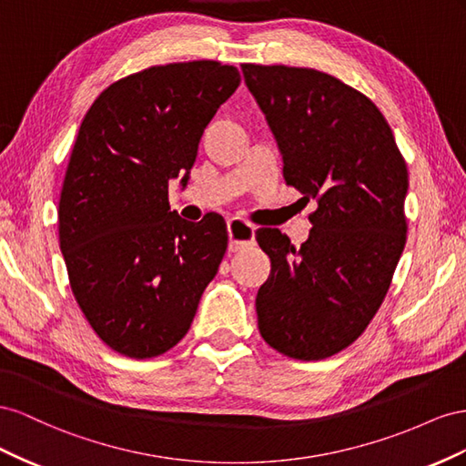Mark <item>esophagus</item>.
I'll list each match as a JSON object with an SVG mask.
<instances>
[{
	"label": "esophagus",
	"mask_w": 466,
	"mask_h": 466,
	"mask_svg": "<svg viewBox=\"0 0 466 466\" xmlns=\"http://www.w3.org/2000/svg\"><path fill=\"white\" fill-rule=\"evenodd\" d=\"M226 228H228V249L230 251H240L244 248L256 246V226L242 218H230L226 222Z\"/></svg>",
	"instance_id": "1"
}]
</instances>
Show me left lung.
<instances>
[{"instance_id": "8db88e82", "label": "left lung", "mask_w": 466, "mask_h": 466, "mask_svg": "<svg viewBox=\"0 0 466 466\" xmlns=\"http://www.w3.org/2000/svg\"><path fill=\"white\" fill-rule=\"evenodd\" d=\"M283 156V177L316 198L299 249L277 228L256 240L271 273L256 299L261 338L300 361L351 345L373 320L406 244V162L361 91L312 68L242 64Z\"/></svg>"}]
</instances>
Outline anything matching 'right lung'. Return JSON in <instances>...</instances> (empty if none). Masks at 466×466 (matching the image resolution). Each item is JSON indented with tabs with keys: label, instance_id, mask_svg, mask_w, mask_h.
Wrapping results in <instances>:
<instances>
[{
	"label": "right lung",
	"instance_id": "add662e5",
	"mask_svg": "<svg viewBox=\"0 0 466 466\" xmlns=\"http://www.w3.org/2000/svg\"><path fill=\"white\" fill-rule=\"evenodd\" d=\"M240 86L234 66L193 60L118 79L79 127L58 203L60 249L79 309L116 353L150 359L187 334L228 246L226 222L169 210L198 142Z\"/></svg>",
	"mask_w": 466,
	"mask_h": 466
}]
</instances>
